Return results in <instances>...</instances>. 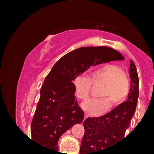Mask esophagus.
<instances>
[{"label":"esophagus","mask_w":154,"mask_h":154,"mask_svg":"<svg viewBox=\"0 0 154 154\" xmlns=\"http://www.w3.org/2000/svg\"><path fill=\"white\" fill-rule=\"evenodd\" d=\"M88 116H89L87 115V114H85V118H84V119H85L86 118H88Z\"/></svg>","instance_id":"esophagus-1"}]
</instances>
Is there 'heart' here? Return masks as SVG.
Wrapping results in <instances>:
<instances>
[{
    "mask_svg": "<svg viewBox=\"0 0 154 154\" xmlns=\"http://www.w3.org/2000/svg\"><path fill=\"white\" fill-rule=\"evenodd\" d=\"M92 84L103 85L99 96L103 99H89L82 106L87 113L98 116L109 106H116L123 103L129 93L130 85L126 75L116 65L106 64L98 67L91 73L90 79L86 76H76L73 80L75 95L79 100L85 101L90 95Z\"/></svg>",
    "mask_w": 154,
    "mask_h": 154,
    "instance_id": "heart-1",
    "label": "heart"
}]
</instances>
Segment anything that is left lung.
<instances>
[{
	"instance_id": "1",
	"label": "left lung",
	"mask_w": 154,
	"mask_h": 154,
	"mask_svg": "<svg viewBox=\"0 0 154 154\" xmlns=\"http://www.w3.org/2000/svg\"><path fill=\"white\" fill-rule=\"evenodd\" d=\"M129 72L131 83L127 100L106 115L89 117L84 121L85 134L81 143L80 154H100L102 150L113 146L124 139L139 97L138 74L132 59Z\"/></svg>"
}]
</instances>
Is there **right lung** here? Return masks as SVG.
Wrapping results in <instances>:
<instances>
[{
  "label": "right lung",
  "mask_w": 154,
  "mask_h": 154,
  "mask_svg": "<svg viewBox=\"0 0 154 154\" xmlns=\"http://www.w3.org/2000/svg\"><path fill=\"white\" fill-rule=\"evenodd\" d=\"M123 58L117 51L104 46L79 48L62 57L41 88L40 99L31 122L32 140L44 147L58 149L61 136L84 119L83 111L74 96V79L92 65Z\"/></svg>",
  "instance_id": "add662e5"
}]
</instances>
